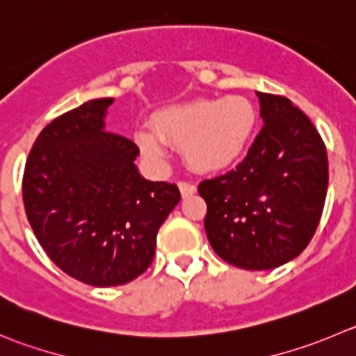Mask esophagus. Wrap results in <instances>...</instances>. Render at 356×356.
Masks as SVG:
<instances>
[{
	"label": "esophagus",
	"mask_w": 356,
	"mask_h": 356,
	"mask_svg": "<svg viewBox=\"0 0 356 356\" xmlns=\"http://www.w3.org/2000/svg\"><path fill=\"white\" fill-rule=\"evenodd\" d=\"M178 187H180V192L184 197H188V195L195 194V191H197V187L194 184H191V181H180Z\"/></svg>",
	"instance_id": "1"
}]
</instances>
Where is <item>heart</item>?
<instances>
[{"label": "heart", "mask_w": 356, "mask_h": 356, "mask_svg": "<svg viewBox=\"0 0 356 356\" xmlns=\"http://www.w3.org/2000/svg\"><path fill=\"white\" fill-rule=\"evenodd\" d=\"M255 118V108L243 96L195 99L154 113L152 129L140 127L134 140L154 161L165 157L169 145L181 147L184 157L197 171H218L243 154Z\"/></svg>", "instance_id": "1"}]
</instances>
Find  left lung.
Returning a JSON list of instances; mask_svg holds the SVG:
<instances>
[{
	"label": "left lung",
	"instance_id": "left-lung-1",
	"mask_svg": "<svg viewBox=\"0 0 356 356\" xmlns=\"http://www.w3.org/2000/svg\"><path fill=\"white\" fill-rule=\"evenodd\" d=\"M264 127L236 169L199 184L216 255L250 270L274 269L309 245L328 187L327 148L285 96L257 92Z\"/></svg>",
	"mask_w": 356,
	"mask_h": 356
}]
</instances>
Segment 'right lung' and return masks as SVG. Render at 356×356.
<instances>
[{
	"label": "right lung",
	"instance_id": "add662e5",
	"mask_svg": "<svg viewBox=\"0 0 356 356\" xmlns=\"http://www.w3.org/2000/svg\"><path fill=\"white\" fill-rule=\"evenodd\" d=\"M113 99H94L47 124L22 176V201L36 239L67 276L92 286L133 282L155 255L157 232L181 195L148 181L129 138L104 131Z\"/></svg>",
	"mask_w": 356,
	"mask_h": 356
}]
</instances>
